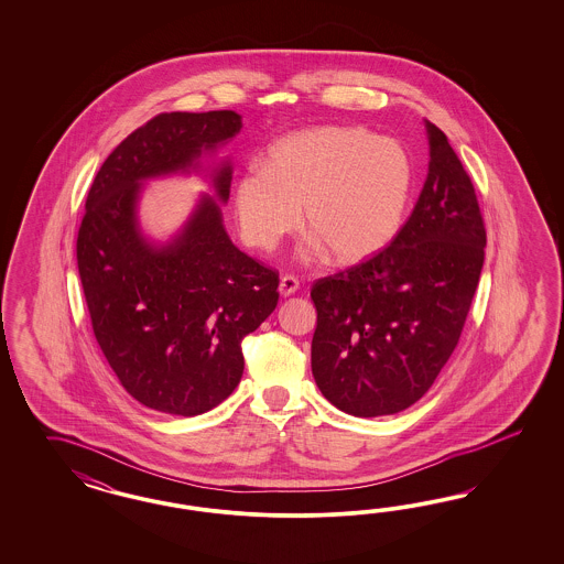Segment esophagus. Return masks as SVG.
<instances>
[{
    "label": "esophagus",
    "instance_id": "1",
    "mask_svg": "<svg viewBox=\"0 0 564 564\" xmlns=\"http://www.w3.org/2000/svg\"><path fill=\"white\" fill-rule=\"evenodd\" d=\"M300 290V281L293 274H283L279 281V293L283 297H290L295 291Z\"/></svg>",
    "mask_w": 564,
    "mask_h": 564
}]
</instances>
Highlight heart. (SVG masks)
<instances>
[{"instance_id": "b5f03b06", "label": "heart", "mask_w": 564, "mask_h": 564, "mask_svg": "<svg viewBox=\"0 0 564 564\" xmlns=\"http://www.w3.org/2000/svg\"><path fill=\"white\" fill-rule=\"evenodd\" d=\"M408 151L358 126H318L276 140L264 167L239 175L243 239L262 252L302 223L314 234L304 257L326 250L343 262L375 257L393 241L411 194Z\"/></svg>"}]
</instances>
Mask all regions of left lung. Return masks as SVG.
Segmentation results:
<instances>
[{
    "label": "left lung",
    "instance_id": "8db88e82",
    "mask_svg": "<svg viewBox=\"0 0 564 564\" xmlns=\"http://www.w3.org/2000/svg\"><path fill=\"white\" fill-rule=\"evenodd\" d=\"M427 177L393 241L312 285V375L337 410L393 415L420 401L455 351L484 267L474 184L426 120Z\"/></svg>",
    "mask_w": 564,
    "mask_h": 564
}]
</instances>
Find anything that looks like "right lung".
I'll return each mask as SVG.
<instances>
[{
	"label": "right lung",
	"instance_id": "obj_1",
	"mask_svg": "<svg viewBox=\"0 0 564 564\" xmlns=\"http://www.w3.org/2000/svg\"><path fill=\"white\" fill-rule=\"evenodd\" d=\"M241 130L236 111L161 113L105 159L76 239L78 273L102 356L138 403L170 415L217 408L243 375L241 339L279 302V273L243 254L223 227L231 163L210 173L188 221L165 243L138 223L147 180L189 173Z\"/></svg>",
	"mask_w": 564,
	"mask_h": 564
}]
</instances>
